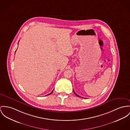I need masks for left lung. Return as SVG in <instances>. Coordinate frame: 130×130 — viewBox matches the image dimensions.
Listing matches in <instances>:
<instances>
[{
  "instance_id": "obj_1",
  "label": "left lung",
  "mask_w": 130,
  "mask_h": 130,
  "mask_svg": "<svg viewBox=\"0 0 130 130\" xmlns=\"http://www.w3.org/2000/svg\"><path fill=\"white\" fill-rule=\"evenodd\" d=\"M73 92H74V93L75 94V95H77V96H78V97H80V98H83L82 97H81V96H79V95H78V94H77V93H76V92H75V90H74V89H73Z\"/></svg>"
}]
</instances>
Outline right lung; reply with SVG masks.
I'll list each match as a JSON object with an SVG mask.
<instances>
[{"mask_svg":"<svg viewBox=\"0 0 130 130\" xmlns=\"http://www.w3.org/2000/svg\"><path fill=\"white\" fill-rule=\"evenodd\" d=\"M16 51H15V52H16ZM53 90H54V89H53V90H52V91H51V92H50V93H49V94H47V95H46V96H47V95H50V94H52V92H53Z\"/></svg>","mask_w":130,"mask_h":130,"instance_id":"obj_1","label":"right lung"}]
</instances>
